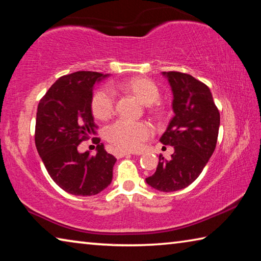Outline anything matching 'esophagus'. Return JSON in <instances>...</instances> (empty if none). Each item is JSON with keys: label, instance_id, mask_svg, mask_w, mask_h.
Returning <instances> with one entry per match:
<instances>
[{"label": "esophagus", "instance_id": "obj_1", "mask_svg": "<svg viewBox=\"0 0 261 261\" xmlns=\"http://www.w3.org/2000/svg\"><path fill=\"white\" fill-rule=\"evenodd\" d=\"M115 155H116V158L120 159V158H123V156H130L131 153L121 151V149H115Z\"/></svg>", "mask_w": 261, "mask_h": 261}]
</instances>
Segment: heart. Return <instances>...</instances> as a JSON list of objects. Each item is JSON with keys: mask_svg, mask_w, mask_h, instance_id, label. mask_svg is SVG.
<instances>
[{"mask_svg": "<svg viewBox=\"0 0 261 261\" xmlns=\"http://www.w3.org/2000/svg\"><path fill=\"white\" fill-rule=\"evenodd\" d=\"M123 91L130 92L145 105H153L160 98V91L151 79L134 77L120 84ZM115 93L109 87H102L92 96L91 108L94 116L101 121L112 117L115 110ZM153 134L152 126L146 122L120 120L106 129L105 136L109 143L121 151H138Z\"/></svg>", "mask_w": 261, "mask_h": 261, "instance_id": "1", "label": "heart"}]
</instances>
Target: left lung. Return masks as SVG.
<instances>
[{"label":"left lung","mask_w":261,"mask_h":261,"mask_svg":"<svg viewBox=\"0 0 261 261\" xmlns=\"http://www.w3.org/2000/svg\"><path fill=\"white\" fill-rule=\"evenodd\" d=\"M173 92L174 116L161 136L163 145L174 147L170 160L159 155L155 173L146 178L149 187L174 192L198 178L213 154L218 140L220 113L211 90L191 74L162 72Z\"/></svg>","instance_id":"left-lung-1"}]
</instances>
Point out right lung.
Listing matches in <instances>:
<instances>
[{
  "label": "right lung",
  "mask_w": 261,
  "mask_h": 261,
  "mask_svg": "<svg viewBox=\"0 0 261 261\" xmlns=\"http://www.w3.org/2000/svg\"><path fill=\"white\" fill-rule=\"evenodd\" d=\"M110 74L77 71L57 79L40 100L35 146L51 179L73 196H95L110 185L116 158L96 146L81 153L78 145L96 135L91 101L95 84ZM100 141V140H99Z\"/></svg>",
  "instance_id": "1"
}]
</instances>
